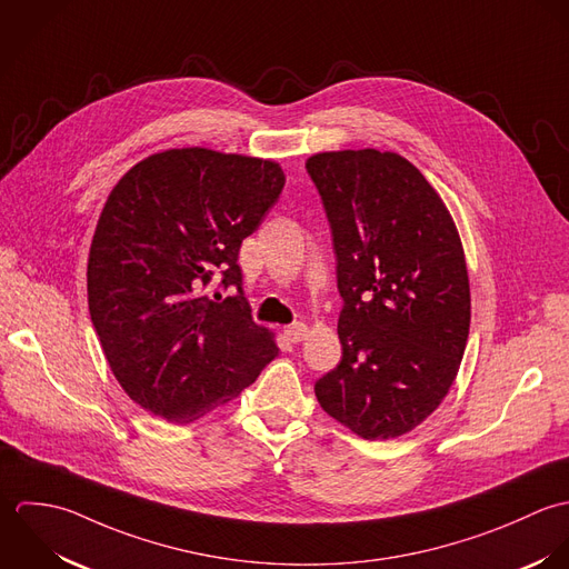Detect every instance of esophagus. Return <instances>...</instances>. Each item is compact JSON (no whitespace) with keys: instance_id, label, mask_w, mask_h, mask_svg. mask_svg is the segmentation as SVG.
<instances>
[{"instance_id":"esophagus-1","label":"esophagus","mask_w":569,"mask_h":569,"mask_svg":"<svg viewBox=\"0 0 569 569\" xmlns=\"http://www.w3.org/2000/svg\"><path fill=\"white\" fill-rule=\"evenodd\" d=\"M283 335L290 342H301L308 337V326L306 323H292L283 330Z\"/></svg>"}]
</instances>
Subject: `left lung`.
<instances>
[{"mask_svg": "<svg viewBox=\"0 0 569 569\" xmlns=\"http://www.w3.org/2000/svg\"><path fill=\"white\" fill-rule=\"evenodd\" d=\"M306 169L332 228L342 297V358L317 380V400L365 440L405 436L440 407L468 341L470 288L453 218L391 151H326Z\"/></svg>", "mask_w": 569, "mask_h": 569, "instance_id": "8db88e82", "label": "left lung"}]
</instances>
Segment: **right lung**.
I'll list each match as a JSON object with an SVG mask.
<instances>
[{"mask_svg": "<svg viewBox=\"0 0 569 569\" xmlns=\"http://www.w3.org/2000/svg\"><path fill=\"white\" fill-rule=\"evenodd\" d=\"M286 184L272 160L169 149L112 189L88 259V303L124 393L173 425L237 398L279 353L241 290V241ZM236 295L203 288L218 274Z\"/></svg>", "mask_w": 569, "mask_h": 569, "instance_id": "obj_1", "label": "right lung"}]
</instances>
